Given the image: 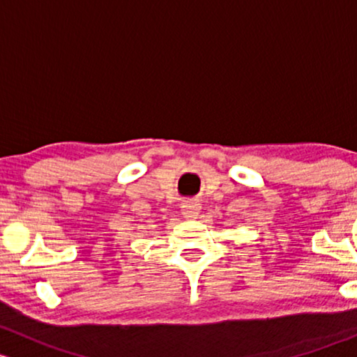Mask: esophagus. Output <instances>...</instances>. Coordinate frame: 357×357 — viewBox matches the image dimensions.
<instances>
[{
	"instance_id": "obj_1",
	"label": "esophagus",
	"mask_w": 357,
	"mask_h": 357,
	"mask_svg": "<svg viewBox=\"0 0 357 357\" xmlns=\"http://www.w3.org/2000/svg\"><path fill=\"white\" fill-rule=\"evenodd\" d=\"M199 211H200V204L194 202V200H185V202L182 204V214L185 215L187 219L197 218Z\"/></svg>"
}]
</instances>
